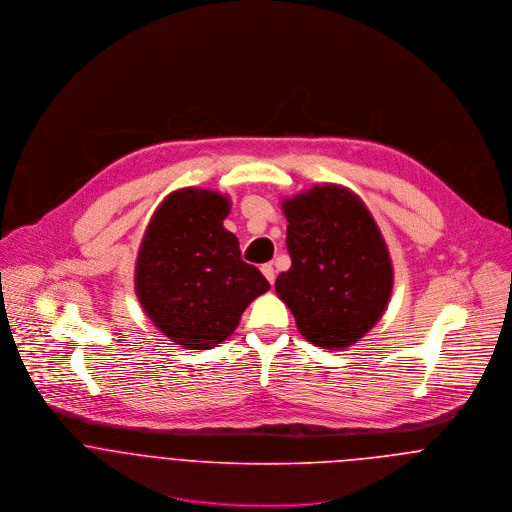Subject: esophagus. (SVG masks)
<instances>
[{
    "label": "esophagus",
    "instance_id": "esophagus-1",
    "mask_svg": "<svg viewBox=\"0 0 512 512\" xmlns=\"http://www.w3.org/2000/svg\"><path fill=\"white\" fill-rule=\"evenodd\" d=\"M260 270H262L264 278H266L270 284H274V280H276V272H274V266H272V264H264Z\"/></svg>",
    "mask_w": 512,
    "mask_h": 512
}]
</instances>
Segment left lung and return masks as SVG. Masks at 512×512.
Returning a JSON list of instances; mask_svg holds the SVG:
<instances>
[{
	"mask_svg": "<svg viewBox=\"0 0 512 512\" xmlns=\"http://www.w3.org/2000/svg\"><path fill=\"white\" fill-rule=\"evenodd\" d=\"M292 268L276 280L299 333L323 349L357 343L382 317L392 293V262L365 203L325 183L282 205Z\"/></svg>",
	"mask_w": 512,
	"mask_h": 512,
	"instance_id": "1",
	"label": "left lung"
}]
</instances>
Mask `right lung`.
Listing matches in <instances>:
<instances>
[{
    "mask_svg": "<svg viewBox=\"0 0 512 512\" xmlns=\"http://www.w3.org/2000/svg\"><path fill=\"white\" fill-rule=\"evenodd\" d=\"M228 211L220 193L179 189L155 211L138 254L136 293L147 317L187 349L217 347L250 301L270 290L222 226Z\"/></svg>",
    "mask_w": 512,
    "mask_h": 512,
    "instance_id": "obj_1",
    "label": "right lung"
}]
</instances>
